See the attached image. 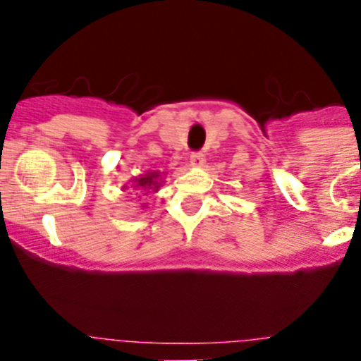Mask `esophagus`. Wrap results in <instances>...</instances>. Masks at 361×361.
Instances as JSON below:
<instances>
[{
	"label": "esophagus",
	"mask_w": 361,
	"mask_h": 361,
	"mask_svg": "<svg viewBox=\"0 0 361 361\" xmlns=\"http://www.w3.org/2000/svg\"><path fill=\"white\" fill-rule=\"evenodd\" d=\"M190 162H191V166H202V162H204V153H200V152H193L190 155Z\"/></svg>",
	"instance_id": "esophagus-1"
}]
</instances>
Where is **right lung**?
Segmentation results:
<instances>
[{"instance_id": "right-lung-1", "label": "right lung", "mask_w": 361, "mask_h": 361, "mask_svg": "<svg viewBox=\"0 0 361 361\" xmlns=\"http://www.w3.org/2000/svg\"><path fill=\"white\" fill-rule=\"evenodd\" d=\"M157 177H159L157 171H152V173L141 175V177L133 180V183H135V186H133V188H141V190H149V188H157L159 186Z\"/></svg>"}]
</instances>
